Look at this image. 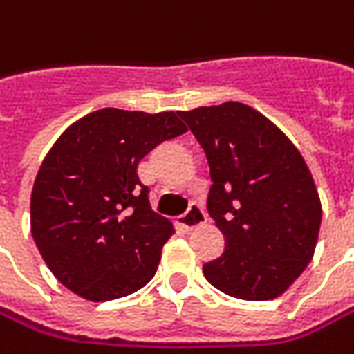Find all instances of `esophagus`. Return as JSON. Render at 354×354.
<instances>
[{"label": "esophagus", "mask_w": 354, "mask_h": 354, "mask_svg": "<svg viewBox=\"0 0 354 354\" xmlns=\"http://www.w3.org/2000/svg\"><path fill=\"white\" fill-rule=\"evenodd\" d=\"M205 221V213L203 209L199 207L197 203H191L189 207V211H187L185 215L179 219V223L185 227V229H195V227H199V225H203Z\"/></svg>", "instance_id": "obj_1"}]
</instances>
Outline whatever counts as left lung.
I'll return each instance as SVG.
<instances>
[{"label":"left lung","instance_id":"8db88e82","mask_svg":"<svg viewBox=\"0 0 354 354\" xmlns=\"http://www.w3.org/2000/svg\"><path fill=\"white\" fill-rule=\"evenodd\" d=\"M201 143L211 181L209 215L225 237L205 279L243 301L277 299L313 259L321 199L301 151L257 109L227 101L179 111Z\"/></svg>","mask_w":354,"mask_h":354}]
</instances>
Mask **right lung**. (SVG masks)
Wrapping results in <instances>:
<instances>
[{
  "label": "right lung",
  "instance_id": "add662e5",
  "mask_svg": "<svg viewBox=\"0 0 354 354\" xmlns=\"http://www.w3.org/2000/svg\"><path fill=\"white\" fill-rule=\"evenodd\" d=\"M185 131L175 111L107 107L59 135L33 183L31 235L63 287L101 303L153 279L173 223L153 213L137 165Z\"/></svg>",
  "mask_w": 354,
  "mask_h": 354
}]
</instances>
